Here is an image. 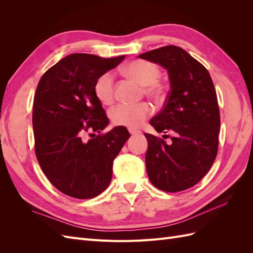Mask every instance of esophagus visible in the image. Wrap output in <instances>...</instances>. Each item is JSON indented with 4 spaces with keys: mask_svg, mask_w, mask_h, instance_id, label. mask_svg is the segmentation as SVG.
<instances>
[{
    "mask_svg": "<svg viewBox=\"0 0 253 253\" xmlns=\"http://www.w3.org/2000/svg\"><path fill=\"white\" fill-rule=\"evenodd\" d=\"M128 132H129V134H131L132 136L141 134V132H140V131H137V129H133V128H129V129H128Z\"/></svg>",
    "mask_w": 253,
    "mask_h": 253,
    "instance_id": "34e87169",
    "label": "esophagus"
}]
</instances>
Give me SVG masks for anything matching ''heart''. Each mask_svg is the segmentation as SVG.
<instances>
[{"mask_svg": "<svg viewBox=\"0 0 253 253\" xmlns=\"http://www.w3.org/2000/svg\"><path fill=\"white\" fill-rule=\"evenodd\" d=\"M126 77L135 80L144 86V93L152 98H160L164 89L158 79L160 77L159 67L153 62L137 59L124 67ZM94 93L102 104H110L114 99V77L111 73L99 76L94 84ZM152 114V108L148 103L139 104H117L110 111V118L115 126L137 128Z\"/></svg>", "mask_w": 253, "mask_h": 253, "instance_id": "1", "label": "heart"}]
</instances>
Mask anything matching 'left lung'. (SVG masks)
<instances>
[{"label":"left lung","instance_id":"left-lung-1","mask_svg":"<svg viewBox=\"0 0 253 253\" xmlns=\"http://www.w3.org/2000/svg\"><path fill=\"white\" fill-rule=\"evenodd\" d=\"M138 57L165 67L171 88L164 109L150 124L158 133L174 132V137L167 144L144 134L148 176L159 190L179 192L195 186L216 158L220 117L215 88L207 68L178 46L168 45Z\"/></svg>","mask_w":253,"mask_h":253}]
</instances>
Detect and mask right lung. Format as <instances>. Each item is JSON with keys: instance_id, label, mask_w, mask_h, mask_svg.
I'll list each match as a JSON object with an SVG mask.
<instances>
[{"instance_id": "obj_1", "label": "right lung", "mask_w": 253, "mask_h": 253, "mask_svg": "<svg viewBox=\"0 0 253 253\" xmlns=\"http://www.w3.org/2000/svg\"><path fill=\"white\" fill-rule=\"evenodd\" d=\"M124 59L72 53L38 83L33 110L36 156L48 180L68 196L87 200L103 192L112 180L114 159L131 136L125 126H116L88 142L82 139L86 131L100 132L109 125L94 84Z\"/></svg>"}]
</instances>
